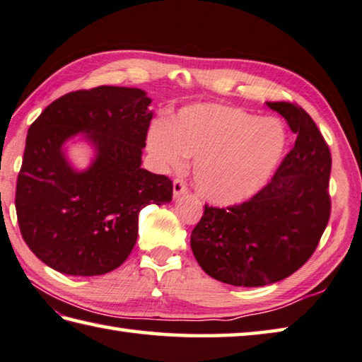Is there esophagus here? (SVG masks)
<instances>
[{
  "label": "esophagus",
  "mask_w": 362,
  "mask_h": 362,
  "mask_svg": "<svg viewBox=\"0 0 362 362\" xmlns=\"http://www.w3.org/2000/svg\"><path fill=\"white\" fill-rule=\"evenodd\" d=\"M188 193V188H187V185L185 183H183L182 180H174V185H173V196L175 197H180V196H183V194H187Z\"/></svg>",
  "instance_id": "obj_1"
}]
</instances>
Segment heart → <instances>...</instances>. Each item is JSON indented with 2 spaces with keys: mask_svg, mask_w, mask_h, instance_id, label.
<instances>
[{
  "mask_svg": "<svg viewBox=\"0 0 362 362\" xmlns=\"http://www.w3.org/2000/svg\"><path fill=\"white\" fill-rule=\"evenodd\" d=\"M147 147L163 171H180L194 160L193 180L204 201L230 207L243 204L272 179L287 147V130L276 117L242 108L197 103L166 124L157 120Z\"/></svg>",
  "mask_w": 362,
  "mask_h": 362,
  "instance_id": "1",
  "label": "heart"
}]
</instances>
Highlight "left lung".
I'll return each mask as SVG.
<instances>
[{
    "mask_svg": "<svg viewBox=\"0 0 362 362\" xmlns=\"http://www.w3.org/2000/svg\"><path fill=\"white\" fill-rule=\"evenodd\" d=\"M296 134L272 182L235 207L205 211L191 232L202 270L235 287H262L287 278L313 256L329 219L331 153L306 111L267 102Z\"/></svg>",
    "mask_w": 362,
    "mask_h": 362,
    "instance_id": "left-lung-1",
    "label": "left lung"
}]
</instances>
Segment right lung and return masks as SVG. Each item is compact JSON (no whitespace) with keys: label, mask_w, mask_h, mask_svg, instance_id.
Returning <instances> with one entry per match:
<instances>
[{"label":"right lung","mask_w":362,"mask_h":362,"mask_svg":"<svg viewBox=\"0 0 362 362\" xmlns=\"http://www.w3.org/2000/svg\"><path fill=\"white\" fill-rule=\"evenodd\" d=\"M152 98L138 88L98 86L62 95L28 130L16 209L26 245L70 276L116 270L138 238L139 211L173 201V182L141 168ZM86 142L78 170L69 144Z\"/></svg>","instance_id":"obj_1"}]
</instances>
